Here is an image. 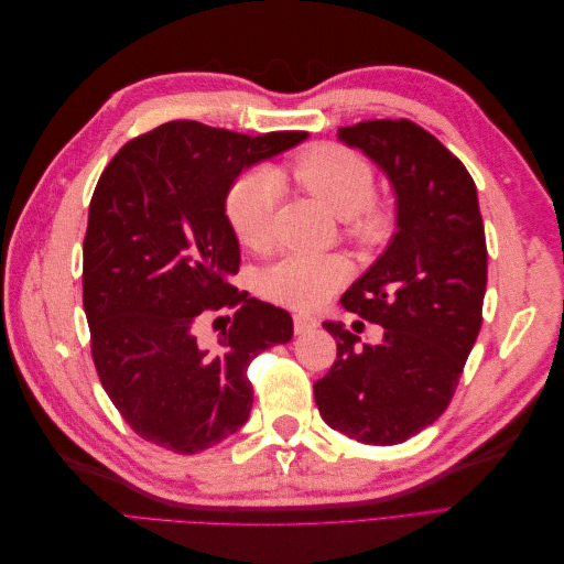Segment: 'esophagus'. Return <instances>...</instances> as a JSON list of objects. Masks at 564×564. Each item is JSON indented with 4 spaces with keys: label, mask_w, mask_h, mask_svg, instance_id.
I'll return each instance as SVG.
<instances>
[{
    "label": "esophagus",
    "mask_w": 564,
    "mask_h": 564,
    "mask_svg": "<svg viewBox=\"0 0 564 564\" xmlns=\"http://www.w3.org/2000/svg\"><path fill=\"white\" fill-rule=\"evenodd\" d=\"M315 327H317V319H315V317L303 315V313L294 315V332H296V334H305V332H311V329H315Z\"/></svg>",
    "instance_id": "34e87169"
}]
</instances>
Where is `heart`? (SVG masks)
<instances>
[{
	"label": "heart",
	"instance_id": "1",
	"mask_svg": "<svg viewBox=\"0 0 564 564\" xmlns=\"http://www.w3.org/2000/svg\"><path fill=\"white\" fill-rule=\"evenodd\" d=\"M284 178H292L344 218V230L357 245L371 247L388 237L395 214L386 199L373 195V164L344 143L322 141L296 152L278 176L253 169L232 183L226 216L235 237L247 249L261 251L272 245L280 181ZM346 280L348 263L340 256L292 251L263 272V292L289 308H315Z\"/></svg>",
	"mask_w": 564,
	"mask_h": 564
}]
</instances>
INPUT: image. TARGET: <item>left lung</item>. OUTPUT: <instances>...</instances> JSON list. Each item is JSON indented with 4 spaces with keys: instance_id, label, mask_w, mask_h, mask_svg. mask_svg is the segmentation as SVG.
Returning a JSON list of instances; mask_svg holds the SVG:
<instances>
[{
    "instance_id": "1",
    "label": "left lung",
    "mask_w": 564,
    "mask_h": 564,
    "mask_svg": "<svg viewBox=\"0 0 564 564\" xmlns=\"http://www.w3.org/2000/svg\"><path fill=\"white\" fill-rule=\"evenodd\" d=\"M398 193V232L340 303L381 324L379 346L357 348L324 322L336 360L313 390L322 419L365 445H398L449 406L482 327L487 242L475 183L454 152L412 119L338 129Z\"/></svg>"
}]
</instances>
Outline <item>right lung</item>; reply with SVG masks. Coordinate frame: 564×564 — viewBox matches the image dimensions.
Listing matches in <instances>:
<instances>
[{"label": "right lung", "mask_w": 564, "mask_h": 564, "mask_svg": "<svg viewBox=\"0 0 564 564\" xmlns=\"http://www.w3.org/2000/svg\"><path fill=\"white\" fill-rule=\"evenodd\" d=\"M303 139L176 119L124 143L96 183L82 270L91 357L117 412L152 445L199 454L232 435L253 402L251 360L294 334L286 311L228 282L240 245L226 195L245 166ZM216 310L236 315L207 345L198 324Z\"/></svg>", "instance_id": "obj_1"}]
</instances>
